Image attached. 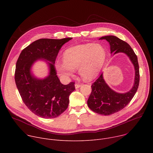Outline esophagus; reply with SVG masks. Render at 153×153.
<instances>
[{"mask_svg": "<svg viewBox=\"0 0 153 153\" xmlns=\"http://www.w3.org/2000/svg\"><path fill=\"white\" fill-rule=\"evenodd\" d=\"M80 86H81V85H79V84H77V83L75 84V88L76 89H77V88H80Z\"/></svg>", "mask_w": 153, "mask_h": 153, "instance_id": "1", "label": "esophagus"}]
</instances>
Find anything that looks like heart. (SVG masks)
I'll use <instances>...</instances> for the list:
<instances>
[{"label": "heart", "instance_id": "heart-1", "mask_svg": "<svg viewBox=\"0 0 153 153\" xmlns=\"http://www.w3.org/2000/svg\"><path fill=\"white\" fill-rule=\"evenodd\" d=\"M63 61H57L55 68L62 76H72L74 70L86 80H92L100 73L103 66L106 51L99 44L86 43L71 47L65 51Z\"/></svg>", "mask_w": 153, "mask_h": 153}]
</instances>
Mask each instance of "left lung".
Masks as SVG:
<instances>
[{
	"mask_svg": "<svg viewBox=\"0 0 153 153\" xmlns=\"http://www.w3.org/2000/svg\"><path fill=\"white\" fill-rule=\"evenodd\" d=\"M102 39L109 42L111 54H125L133 63L135 71L133 86L129 91L124 93H120L111 89L106 83L103 73L93 83L92 91L87 104L93 111L101 115L108 116L122 110L133 98L139 84V67L137 56L126 42L114 36L99 38V40Z\"/></svg>",
	"mask_w": 153,
	"mask_h": 153,
	"instance_id": "obj_1",
	"label": "left lung"
}]
</instances>
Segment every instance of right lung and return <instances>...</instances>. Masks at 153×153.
<instances>
[{"instance_id": "right-lung-1", "label": "right lung", "mask_w": 153, "mask_h": 153, "mask_svg": "<svg viewBox=\"0 0 153 153\" xmlns=\"http://www.w3.org/2000/svg\"><path fill=\"white\" fill-rule=\"evenodd\" d=\"M40 39L22 51L16 63L15 82L24 103L36 115L45 119L55 118L68 106L69 96L75 90L74 83H61L56 75L54 63L62 47L71 40ZM43 60L48 65L49 74L37 78L32 71L33 64Z\"/></svg>"}]
</instances>
